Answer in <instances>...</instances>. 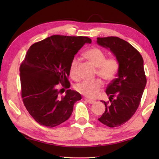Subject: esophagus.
<instances>
[{
  "label": "esophagus",
  "instance_id": "1",
  "mask_svg": "<svg viewBox=\"0 0 159 159\" xmlns=\"http://www.w3.org/2000/svg\"><path fill=\"white\" fill-rule=\"evenodd\" d=\"M85 100L89 104H94L95 102L94 100H90V99H85Z\"/></svg>",
  "mask_w": 159,
  "mask_h": 159
}]
</instances>
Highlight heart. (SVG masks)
<instances>
[{"label":"heart","mask_w":159,"mask_h":159,"mask_svg":"<svg viewBox=\"0 0 159 159\" xmlns=\"http://www.w3.org/2000/svg\"><path fill=\"white\" fill-rule=\"evenodd\" d=\"M84 57L97 67L96 74L107 82L112 81L118 73L119 61L114 56L107 57L105 52L98 48H91L83 53ZM79 60L74 58L69 66V73L74 80L79 79L78 74ZM104 86L102 80L97 79L93 81H83L76 85V90L81 95L88 98H95L100 93Z\"/></svg>","instance_id":"heart-1"}]
</instances>
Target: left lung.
Here are the masks:
<instances>
[{"instance_id":"1","label":"left lung","mask_w":159,"mask_h":159,"mask_svg":"<svg viewBox=\"0 0 159 159\" xmlns=\"http://www.w3.org/2000/svg\"><path fill=\"white\" fill-rule=\"evenodd\" d=\"M97 39L99 45L109 48L120 64L117 78L106 90L109 102L101 100L106 109L98 120L108 127H118L133 116L140 104L147 83L144 61L133 45L120 38L108 36Z\"/></svg>"}]
</instances>
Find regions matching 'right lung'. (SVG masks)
I'll list each match as a JSON object with an SVG mask.
<instances>
[{
    "label": "right lung",
    "instance_id": "obj_1",
    "mask_svg": "<svg viewBox=\"0 0 159 159\" xmlns=\"http://www.w3.org/2000/svg\"><path fill=\"white\" fill-rule=\"evenodd\" d=\"M91 42L86 36L53 35L29 48L20 67L21 95L40 125L53 128L66 121L75 102L81 99L80 93L70 89L59 96V84L69 88L70 64L78 51Z\"/></svg>",
    "mask_w": 159,
    "mask_h": 159
}]
</instances>
